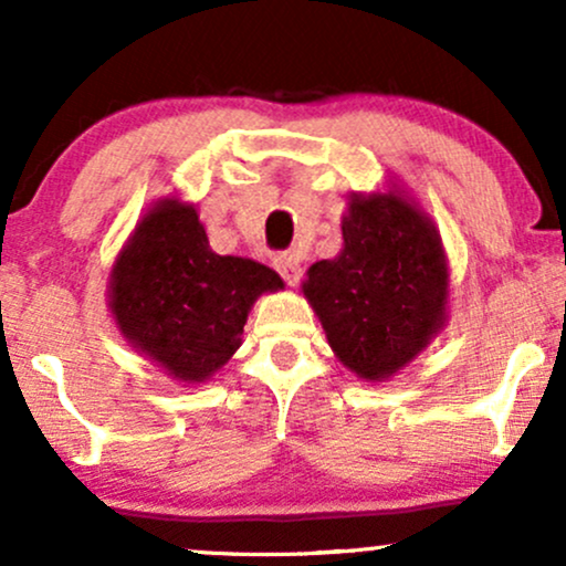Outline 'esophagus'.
<instances>
[{"instance_id":"obj_1","label":"esophagus","mask_w":566,"mask_h":566,"mask_svg":"<svg viewBox=\"0 0 566 566\" xmlns=\"http://www.w3.org/2000/svg\"><path fill=\"white\" fill-rule=\"evenodd\" d=\"M274 265L276 271L282 274L284 282L290 284V287H295L297 282H301V258L295 255V252H282V255L274 258Z\"/></svg>"}]
</instances>
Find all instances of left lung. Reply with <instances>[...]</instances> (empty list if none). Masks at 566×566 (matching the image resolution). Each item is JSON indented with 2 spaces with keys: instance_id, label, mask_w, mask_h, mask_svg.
Instances as JSON below:
<instances>
[{
  "instance_id": "8db88e82",
  "label": "left lung",
  "mask_w": 566,
  "mask_h": 566,
  "mask_svg": "<svg viewBox=\"0 0 566 566\" xmlns=\"http://www.w3.org/2000/svg\"><path fill=\"white\" fill-rule=\"evenodd\" d=\"M303 295L350 373L388 378L444 324L447 263L439 233L394 191L350 199L340 255L311 265Z\"/></svg>"
}]
</instances>
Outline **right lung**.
Segmentation results:
<instances>
[{"label":"right lung","mask_w":566,"mask_h":566,"mask_svg":"<svg viewBox=\"0 0 566 566\" xmlns=\"http://www.w3.org/2000/svg\"><path fill=\"white\" fill-rule=\"evenodd\" d=\"M282 279L210 250L197 210L165 199L140 220L112 274V311L135 348L172 378L201 382L231 359L250 305Z\"/></svg>","instance_id":"add662e5"}]
</instances>
